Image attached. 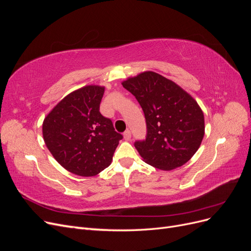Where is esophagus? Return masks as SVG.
Instances as JSON below:
<instances>
[{"label":"esophagus","mask_w":251,"mask_h":251,"mask_svg":"<svg viewBox=\"0 0 251 251\" xmlns=\"http://www.w3.org/2000/svg\"><path fill=\"white\" fill-rule=\"evenodd\" d=\"M124 137H125V139H126V141L130 140V139H131V131L126 130V131L124 133Z\"/></svg>","instance_id":"obj_1"}]
</instances>
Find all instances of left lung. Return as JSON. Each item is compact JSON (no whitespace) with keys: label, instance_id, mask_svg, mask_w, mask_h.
I'll return each mask as SVG.
<instances>
[{"label":"left lung","instance_id":"left-lung-1","mask_svg":"<svg viewBox=\"0 0 251 251\" xmlns=\"http://www.w3.org/2000/svg\"><path fill=\"white\" fill-rule=\"evenodd\" d=\"M121 83L146 116L147 138L135 142L143 161L162 171L185 164L204 137V114L198 102L176 82L153 71Z\"/></svg>","mask_w":251,"mask_h":251}]
</instances>
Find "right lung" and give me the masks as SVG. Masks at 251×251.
Instances as JSON below:
<instances>
[{
	"instance_id": "right-lung-1",
	"label": "right lung",
	"mask_w": 251,
	"mask_h": 251,
	"mask_svg": "<svg viewBox=\"0 0 251 251\" xmlns=\"http://www.w3.org/2000/svg\"><path fill=\"white\" fill-rule=\"evenodd\" d=\"M104 87L89 85L64 97L43 123V137L55 160L74 175L96 176L111 164L123 135L100 104Z\"/></svg>"
}]
</instances>
